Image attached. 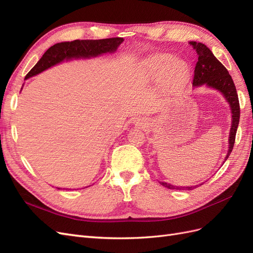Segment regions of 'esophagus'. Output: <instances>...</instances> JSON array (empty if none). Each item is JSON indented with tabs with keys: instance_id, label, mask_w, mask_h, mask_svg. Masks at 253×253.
Instances as JSON below:
<instances>
[{
	"instance_id": "esophagus-1",
	"label": "esophagus",
	"mask_w": 253,
	"mask_h": 253,
	"mask_svg": "<svg viewBox=\"0 0 253 253\" xmlns=\"http://www.w3.org/2000/svg\"><path fill=\"white\" fill-rule=\"evenodd\" d=\"M134 125H135L136 126L144 127L145 126L148 125V122H147V119H145V118H143V117H139V118H136V119L134 120Z\"/></svg>"
}]
</instances>
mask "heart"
<instances>
[{
  "label": "heart",
  "mask_w": 253,
  "mask_h": 253,
  "mask_svg": "<svg viewBox=\"0 0 253 253\" xmlns=\"http://www.w3.org/2000/svg\"><path fill=\"white\" fill-rule=\"evenodd\" d=\"M171 60L170 55H160L155 57L148 64V75L152 79L159 78L163 74L167 63ZM164 77L167 81H174L187 75L189 67L188 64L182 60H174L168 65Z\"/></svg>",
  "instance_id": "obj_1"
}]
</instances>
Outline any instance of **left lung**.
I'll return each instance as SVG.
<instances>
[{
	"label": "left lung",
	"instance_id": "8db88e82",
	"mask_svg": "<svg viewBox=\"0 0 253 253\" xmlns=\"http://www.w3.org/2000/svg\"><path fill=\"white\" fill-rule=\"evenodd\" d=\"M189 44L193 47V49L196 51L198 56L193 78L194 88L205 85L208 88H212L218 91V93L224 97L231 111V127L230 132H229L228 138V151L223 163L225 164L229 155H230L232 152L235 141L236 129L240 122V103L239 97H237L236 93V88L231 76L229 75L226 67L215 58V56L213 55V52L211 51L210 48L207 47L205 44L195 41H190ZM159 182L162 186L173 190H193L196 187H198V185L182 187L174 186L172 183L165 181Z\"/></svg>",
	"mask_w": 253,
	"mask_h": 253
}]
</instances>
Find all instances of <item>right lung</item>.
<instances>
[{
  "label": "right lung",
  "mask_w": 253,
  "mask_h": 253,
  "mask_svg": "<svg viewBox=\"0 0 253 253\" xmlns=\"http://www.w3.org/2000/svg\"><path fill=\"white\" fill-rule=\"evenodd\" d=\"M122 42H124L122 38H111V39L102 40H75L72 42L57 43L44 52L41 59L26 75L25 80L35 77L64 61L87 60L103 55H110V53L112 55L117 51Z\"/></svg>",
  "instance_id": "add662e5"
}]
</instances>
